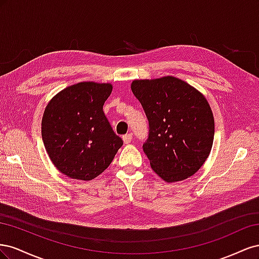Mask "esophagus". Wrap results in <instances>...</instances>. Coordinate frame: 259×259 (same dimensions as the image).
Segmentation results:
<instances>
[{"instance_id":"esophagus-1","label":"esophagus","mask_w":259,"mask_h":259,"mask_svg":"<svg viewBox=\"0 0 259 259\" xmlns=\"http://www.w3.org/2000/svg\"><path fill=\"white\" fill-rule=\"evenodd\" d=\"M122 138H123L124 144H130L132 142L133 136H132V134H126V135H124Z\"/></svg>"}]
</instances>
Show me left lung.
I'll list each match as a JSON object with an SVG mask.
<instances>
[{"label":"left lung","mask_w":259,"mask_h":259,"mask_svg":"<svg viewBox=\"0 0 259 259\" xmlns=\"http://www.w3.org/2000/svg\"><path fill=\"white\" fill-rule=\"evenodd\" d=\"M131 89L149 121L144 152L166 183L189 178L208 158L215 123L205 96L178 77L134 80Z\"/></svg>","instance_id":"obj_1"}]
</instances>
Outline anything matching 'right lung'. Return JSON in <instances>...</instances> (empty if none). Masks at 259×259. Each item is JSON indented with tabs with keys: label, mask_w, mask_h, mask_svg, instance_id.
<instances>
[{
	"label": "right lung",
	"mask_w": 259,
	"mask_h": 259,
	"mask_svg": "<svg viewBox=\"0 0 259 259\" xmlns=\"http://www.w3.org/2000/svg\"><path fill=\"white\" fill-rule=\"evenodd\" d=\"M112 84L80 82L56 94L42 117V138L60 173L92 180L110 165L123 140L103 111Z\"/></svg>",
	"instance_id": "right-lung-1"
}]
</instances>
